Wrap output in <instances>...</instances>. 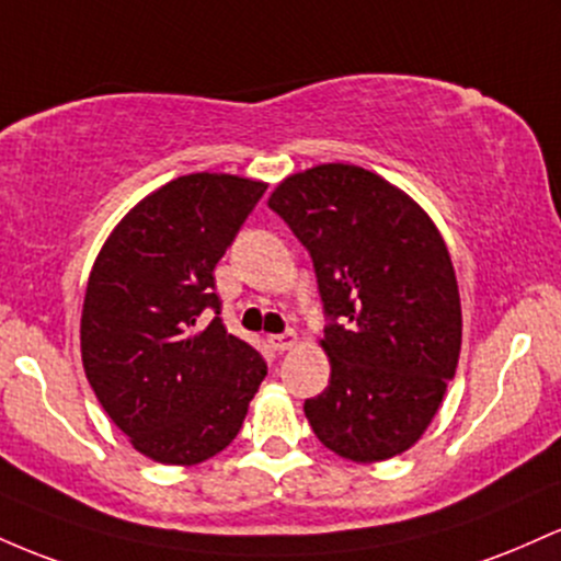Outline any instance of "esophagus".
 <instances>
[{
  "mask_svg": "<svg viewBox=\"0 0 561 561\" xmlns=\"http://www.w3.org/2000/svg\"><path fill=\"white\" fill-rule=\"evenodd\" d=\"M267 342H270V347L278 350V352L291 350V347H297V344H299V333L297 331H286V333H278V336H267Z\"/></svg>",
  "mask_w": 561,
  "mask_h": 561,
  "instance_id": "1",
  "label": "esophagus"
}]
</instances>
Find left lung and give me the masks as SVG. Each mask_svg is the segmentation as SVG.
<instances>
[{
    "mask_svg": "<svg viewBox=\"0 0 561 561\" xmlns=\"http://www.w3.org/2000/svg\"><path fill=\"white\" fill-rule=\"evenodd\" d=\"M310 251L331 325V383L305 402L314 437L355 463L411 450L439 411L461 355V297L437 225L355 163H318L270 193Z\"/></svg>",
    "mask_w": 561,
    "mask_h": 561,
    "instance_id": "obj_1",
    "label": "left lung"
}]
</instances>
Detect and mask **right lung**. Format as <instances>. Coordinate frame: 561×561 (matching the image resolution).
Wrapping results in <instances>:
<instances>
[{
  "label": "right lung",
  "instance_id": "right-lung-1",
  "mask_svg": "<svg viewBox=\"0 0 561 561\" xmlns=\"http://www.w3.org/2000/svg\"><path fill=\"white\" fill-rule=\"evenodd\" d=\"M267 182L196 172L148 193L111 230L81 307V365L131 448L196 467L241 432L267 376L262 355L214 318V267Z\"/></svg>",
  "mask_w": 561,
  "mask_h": 561
}]
</instances>
